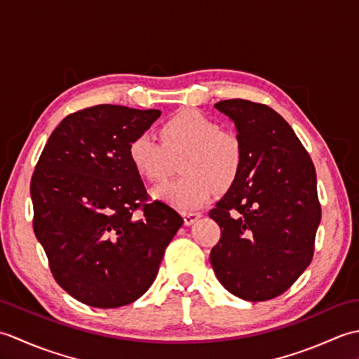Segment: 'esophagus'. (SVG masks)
<instances>
[{"label": "esophagus", "instance_id": "esophagus-1", "mask_svg": "<svg viewBox=\"0 0 359 359\" xmlns=\"http://www.w3.org/2000/svg\"><path fill=\"white\" fill-rule=\"evenodd\" d=\"M201 212H185L184 215V224L187 225V226H189V225H193L194 222H197V220L201 219Z\"/></svg>", "mask_w": 359, "mask_h": 359}]
</instances>
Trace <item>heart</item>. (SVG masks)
<instances>
[{"label": "heart", "mask_w": 359, "mask_h": 359, "mask_svg": "<svg viewBox=\"0 0 359 359\" xmlns=\"http://www.w3.org/2000/svg\"><path fill=\"white\" fill-rule=\"evenodd\" d=\"M160 140L142 133L128 144V157L143 179L160 182L180 158L184 175L168 180L154 189V197L180 211L199 210L216 189L230 188L242 168L239 137L220 129L215 120L199 111L185 109L160 126Z\"/></svg>", "instance_id": "heart-1"}]
</instances>
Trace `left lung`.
Instances as JSON below:
<instances>
[{
  "mask_svg": "<svg viewBox=\"0 0 359 359\" xmlns=\"http://www.w3.org/2000/svg\"><path fill=\"white\" fill-rule=\"evenodd\" d=\"M215 108L234 121L243 158L238 180L210 211L220 239L210 261L241 299H273L311 262L321 222L316 171L294 131L270 106L242 98Z\"/></svg>",
  "mask_w": 359,
  "mask_h": 359,
  "instance_id": "1",
  "label": "left lung"
}]
</instances>
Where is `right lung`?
I'll use <instances>...</instances> for the list:
<instances>
[{"label": "right lung", "mask_w": 359, "mask_h": 359, "mask_svg": "<svg viewBox=\"0 0 359 359\" xmlns=\"http://www.w3.org/2000/svg\"><path fill=\"white\" fill-rule=\"evenodd\" d=\"M158 109L97 104L69 114L49 137L30 180L34 231L53 278L97 309L134 302L154 282L168 243L184 224L154 201L128 144Z\"/></svg>", "instance_id": "obj_1"}]
</instances>
